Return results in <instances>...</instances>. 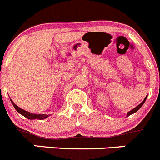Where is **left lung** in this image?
Listing matches in <instances>:
<instances>
[{"label": "left lung", "mask_w": 160, "mask_h": 160, "mask_svg": "<svg viewBox=\"0 0 160 160\" xmlns=\"http://www.w3.org/2000/svg\"><path fill=\"white\" fill-rule=\"evenodd\" d=\"M146 98H147V96H146V97H145V99H144V100H143V101H142V102H141V103H140V104H139V105H138V106H137V107H135V108H134V109H133V110H131V111H129V112H128V114H127V117H128V116H130V115H131V114H132V113H135V112H136V111H138V110H139V109H140V108H141V107H142V105H143V104H144V102H145V100H146Z\"/></svg>", "instance_id": "1"}]
</instances>
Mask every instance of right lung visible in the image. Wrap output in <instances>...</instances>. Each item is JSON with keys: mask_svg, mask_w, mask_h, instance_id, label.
<instances>
[{"mask_svg": "<svg viewBox=\"0 0 160 160\" xmlns=\"http://www.w3.org/2000/svg\"><path fill=\"white\" fill-rule=\"evenodd\" d=\"M11 102H12V103L13 104L15 109L18 112V113H21L22 116H24L25 118H28V119H29V120H34V119L42 120V119H45V118H47V117H48V115H46V114H33V113H28V112L26 111V110H22V109H21V108H19L18 107H17V106L14 103L13 101H12V99H11Z\"/></svg>", "mask_w": 160, "mask_h": 160, "instance_id": "right-lung-1", "label": "right lung"}]
</instances>
